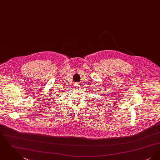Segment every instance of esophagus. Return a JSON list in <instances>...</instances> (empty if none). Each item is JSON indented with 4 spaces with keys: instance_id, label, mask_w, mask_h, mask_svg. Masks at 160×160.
<instances>
[{
    "instance_id": "1",
    "label": "esophagus",
    "mask_w": 160,
    "mask_h": 160,
    "mask_svg": "<svg viewBox=\"0 0 160 160\" xmlns=\"http://www.w3.org/2000/svg\"><path fill=\"white\" fill-rule=\"evenodd\" d=\"M75 84H76V85H75V86H76V87H78V86H80V85H79V83H78V82H77V83H76Z\"/></svg>"
}]
</instances>
